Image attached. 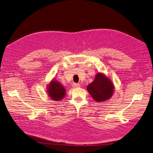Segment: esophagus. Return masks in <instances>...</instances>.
Here are the masks:
<instances>
[{
    "mask_svg": "<svg viewBox=\"0 0 153 153\" xmlns=\"http://www.w3.org/2000/svg\"><path fill=\"white\" fill-rule=\"evenodd\" d=\"M72 86H73V87H74V88H78V87H80V84H79V83H73L72 84Z\"/></svg>",
    "mask_w": 153,
    "mask_h": 153,
    "instance_id": "obj_1",
    "label": "esophagus"
}]
</instances>
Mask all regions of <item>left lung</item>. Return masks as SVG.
I'll return each mask as SVG.
<instances>
[{"instance_id": "obj_1", "label": "left lung", "mask_w": 153, "mask_h": 153, "mask_svg": "<svg viewBox=\"0 0 153 153\" xmlns=\"http://www.w3.org/2000/svg\"><path fill=\"white\" fill-rule=\"evenodd\" d=\"M87 90L97 102H103L111 98L114 92L112 82L102 73L96 75L95 80L87 86Z\"/></svg>"}]
</instances>
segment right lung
I'll use <instances>...</instances> for the list:
<instances>
[{
	"label": "right lung",
	"mask_w": 153,
	"mask_h": 153,
	"mask_svg": "<svg viewBox=\"0 0 153 153\" xmlns=\"http://www.w3.org/2000/svg\"><path fill=\"white\" fill-rule=\"evenodd\" d=\"M65 89L58 82L53 80L49 85L48 95L54 101L62 100L65 95Z\"/></svg>",
	"instance_id": "1"
}]
</instances>
